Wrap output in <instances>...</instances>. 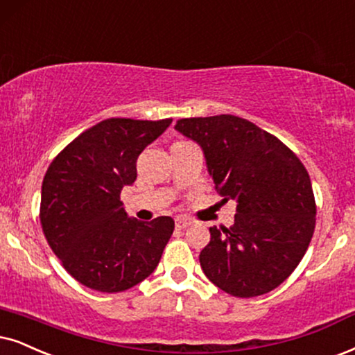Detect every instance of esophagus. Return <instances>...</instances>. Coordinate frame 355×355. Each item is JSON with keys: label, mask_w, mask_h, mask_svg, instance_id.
Returning <instances> with one entry per match:
<instances>
[{"label": "esophagus", "mask_w": 355, "mask_h": 355, "mask_svg": "<svg viewBox=\"0 0 355 355\" xmlns=\"http://www.w3.org/2000/svg\"><path fill=\"white\" fill-rule=\"evenodd\" d=\"M191 224V221L188 218H183V216H178L175 218V226H177V230H185Z\"/></svg>", "instance_id": "1"}]
</instances>
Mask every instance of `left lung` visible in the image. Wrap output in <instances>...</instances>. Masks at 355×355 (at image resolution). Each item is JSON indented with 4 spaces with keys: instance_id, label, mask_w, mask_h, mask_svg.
<instances>
[{
    "instance_id": "obj_1",
    "label": "left lung",
    "mask_w": 355,
    "mask_h": 355,
    "mask_svg": "<svg viewBox=\"0 0 355 355\" xmlns=\"http://www.w3.org/2000/svg\"><path fill=\"white\" fill-rule=\"evenodd\" d=\"M175 129L198 142L216 191L237 203L230 230L209 227V244L200 252L205 275L237 298L277 288L315 232V195L302 160L239 116L178 119Z\"/></svg>"
}]
</instances>
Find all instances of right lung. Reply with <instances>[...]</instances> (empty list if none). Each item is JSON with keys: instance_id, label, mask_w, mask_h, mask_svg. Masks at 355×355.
Masks as SVG:
<instances>
[{"instance_id": "obj_1", "label": "right lung", "mask_w": 355, "mask_h": 355, "mask_svg": "<svg viewBox=\"0 0 355 355\" xmlns=\"http://www.w3.org/2000/svg\"><path fill=\"white\" fill-rule=\"evenodd\" d=\"M170 124V118L105 119L49 165L39 213L44 236L65 270L88 288L118 293L159 266L173 219L128 218L119 195L136 180L139 154Z\"/></svg>"}]
</instances>
